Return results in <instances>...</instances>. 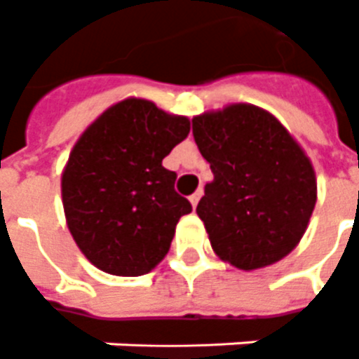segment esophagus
<instances>
[{
  "instance_id": "34e87169",
  "label": "esophagus",
  "mask_w": 359,
  "mask_h": 359,
  "mask_svg": "<svg viewBox=\"0 0 359 359\" xmlns=\"http://www.w3.org/2000/svg\"><path fill=\"white\" fill-rule=\"evenodd\" d=\"M201 195H203V189H199V191H195V193H193V195H191V197H189V201H191L193 208L197 207V203H199Z\"/></svg>"
}]
</instances>
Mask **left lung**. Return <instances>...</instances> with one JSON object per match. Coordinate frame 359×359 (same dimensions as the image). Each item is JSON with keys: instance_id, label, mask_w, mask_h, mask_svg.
Listing matches in <instances>:
<instances>
[{"instance_id": "obj_1", "label": "left lung", "mask_w": 359, "mask_h": 359, "mask_svg": "<svg viewBox=\"0 0 359 359\" xmlns=\"http://www.w3.org/2000/svg\"><path fill=\"white\" fill-rule=\"evenodd\" d=\"M215 180L197 215L220 259L243 271L273 265L296 248L317 201L311 162L269 111L233 104L193 119Z\"/></svg>"}]
</instances>
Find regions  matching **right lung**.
<instances>
[{"mask_svg":"<svg viewBox=\"0 0 359 359\" xmlns=\"http://www.w3.org/2000/svg\"><path fill=\"white\" fill-rule=\"evenodd\" d=\"M187 133V118L127 98L73 147L62 177L65 218L79 249L100 271L141 276L164 259L191 203L175 191L177 175L162 160Z\"/></svg>","mask_w":359,"mask_h":359,"instance_id":"obj_1","label":"right lung"}]
</instances>
